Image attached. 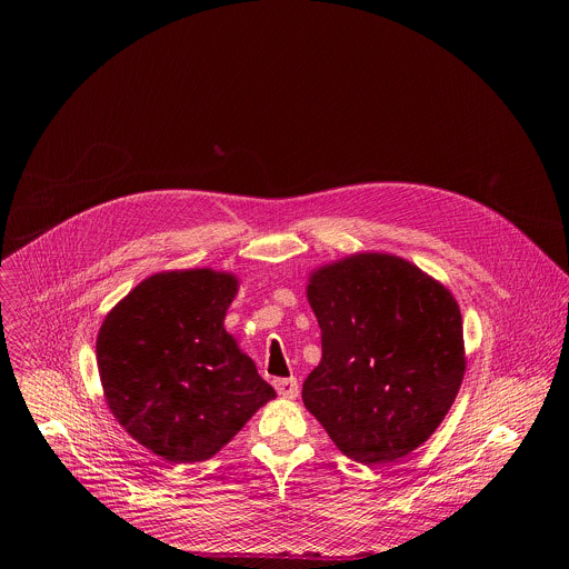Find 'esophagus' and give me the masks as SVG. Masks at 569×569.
<instances>
[{"mask_svg":"<svg viewBox=\"0 0 569 569\" xmlns=\"http://www.w3.org/2000/svg\"><path fill=\"white\" fill-rule=\"evenodd\" d=\"M274 389H277V393L283 396V398H297V393H299V382H297V378H277V380H274Z\"/></svg>","mask_w":569,"mask_h":569,"instance_id":"34e87169","label":"esophagus"}]
</instances>
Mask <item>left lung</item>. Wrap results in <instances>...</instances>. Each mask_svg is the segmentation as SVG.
I'll list each match as a JSON object with an SVG mask.
<instances>
[{"instance_id":"obj_1","label":"left lung","mask_w":569,"mask_h":569,"mask_svg":"<svg viewBox=\"0 0 569 569\" xmlns=\"http://www.w3.org/2000/svg\"><path fill=\"white\" fill-rule=\"evenodd\" d=\"M321 362L306 410L353 461L410 455L439 428L466 371L461 312L439 281L391 254H353L310 274Z\"/></svg>"}]
</instances>
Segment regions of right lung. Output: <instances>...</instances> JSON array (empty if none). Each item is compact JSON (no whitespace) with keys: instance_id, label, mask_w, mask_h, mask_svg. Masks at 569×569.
<instances>
[{"instance_id":"add662e5","label":"right lung","mask_w":569,"mask_h":569,"mask_svg":"<svg viewBox=\"0 0 569 569\" xmlns=\"http://www.w3.org/2000/svg\"><path fill=\"white\" fill-rule=\"evenodd\" d=\"M236 292L227 272H159L101 323L97 362L110 412L171 463L213 457L277 396L224 331Z\"/></svg>"}]
</instances>
